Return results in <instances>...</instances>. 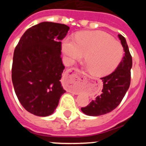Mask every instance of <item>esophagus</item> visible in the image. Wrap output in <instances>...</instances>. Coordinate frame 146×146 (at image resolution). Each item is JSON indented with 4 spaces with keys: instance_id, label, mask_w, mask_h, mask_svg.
Instances as JSON below:
<instances>
[{
    "instance_id": "34e87169",
    "label": "esophagus",
    "mask_w": 146,
    "mask_h": 146,
    "mask_svg": "<svg viewBox=\"0 0 146 146\" xmlns=\"http://www.w3.org/2000/svg\"><path fill=\"white\" fill-rule=\"evenodd\" d=\"M81 72L78 69H70L67 71L64 78L66 80L69 82H79ZM70 90L72 89L70 88Z\"/></svg>"
}]
</instances>
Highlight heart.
I'll list each match as a JSON object with an SVG mask.
<instances>
[{"label": "heart", "mask_w": 146, "mask_h": 146, "mask_svg": "<svg viewBox=\"0 0 146 146\" xmlns=\"http://www.w3.org/2000/svg\"><path fill=\"white\" fill-rule=\"evenodd\" d=\"M62 52L68 64L84 56L85 66L96 77L111 74L118 68L123 57L121 42L103 31H81L75 38L67 36L61 43Z\"/></svg>", "instance_id": "1"}]
</instances>
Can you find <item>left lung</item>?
<instances>
[{"label": "left lung", "instance_id": "left-lung-1", "mask_svg": "<svg viewBox=\"0 0 146 146\" xmlns=\"http://www.w3.org/2000/svg\"><path fill=\"white\" fill-rule=\"evenodd\" d=\"M124 50V56L115 70L108 76L102 77L103 88L101 95L92 100L86 108H82L83 113L91 116H98L113 111L124 97L128 91L131 80L132 58L129 50L126 38L118 35Z\"/></svg>", "mask_w": 146, "mask_h": 146}]
</instances>
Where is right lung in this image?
Returning a JSON list of instances; mask_svg holds the SVG:
<instances>
[{
	"label": "right lung",
	"mask_w": 146,
	"mask_h": 146,
	"mask_svg": "<svg viewBox=\"0 0 146 146\" xmlns=\"http://www.w3.org/2000/svg\"><path fill=\"white\" fill-rule=\"evenodd\" d=\"M69 30L64 24L38 23L24 33L15 50L11 79L15 94L35 115H52L66 92L60 82L65 68L60 41Z\"/></svg>",
	"instance_id": "right-lung-1"
}]
</instances>
